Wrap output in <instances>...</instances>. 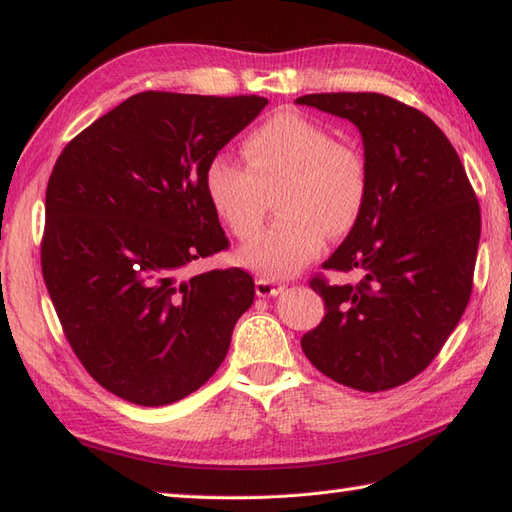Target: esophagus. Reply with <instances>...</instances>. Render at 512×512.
Listing matches in <instances>:
<instances>
[{"mask_svg":"<svg viewBox=\"0 0 512 512\" xmlns=\"http://www.w3.org/2000/svg\"><path fill=\"white\" fill-rule=\"evenodd\" d=\"M286 286H284V281H279V279H270V277H259L257 281H255V292H257V297H275V295H279L281 290H284Z\"/></svg>","mask_w":512,"mask_h":512,"instance_id":"34e87169","label":"esophagus"}]
</instances>
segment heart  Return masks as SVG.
<instances>
[{
	"instance_id": "heart-1",
	"label": "heart",
	"mask_w": 512,
	"mask_h": 512,
	"mask_svg": "<svg viewBox=\"0 0 512 512\" xmlns=\"http://www.w3.org/2000/svg\"><path fill=\"white\" fill-rule=\"evenodd\" d=\"M246 165L213 156L204 191L237 239L262 228L266 193L279 187V220L237 253V262L268 277H288L317 257L330 235H345L361 217L369 189L367 162L336 143L328 127L299 112H277L244 138Z\"/></svg>"
}]
</instances>
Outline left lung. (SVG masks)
Returning <instances> with one entry per match:
<instances>
[{
    "mask_svg": "<svg viewBox=\"0 0 512 512\" xmlns=\"http://www.w3.org/2000/svg\"><path fill=\"white\" fill-rule=\"evenodd\" d=\"M297 103L352 121L369 171L361 217L323 264L363 279H310L325 317L301 347L336 383L394 389L429 367L469 306L480 204L458 151L416 107L376 92L306 94Z\"/></svg>",
    "mask_w": 512,
    "mask_h": 512,
    "instance_id": "left-lung-1",
    "label": "left lung"
}]
</instances>
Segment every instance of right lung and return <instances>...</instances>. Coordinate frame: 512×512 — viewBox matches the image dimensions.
Segmentation results:
<instances>
[{"mask_svg":"<svg viewBox=\"0 0 512 512\" xmlns=\"http://www.w3.org/2000/svg\"><path fill=\"white\" fill-rule=\"evenodd\" d=\"M268 99L140 92L74 136L46 189L41 270L65 339L114 396L160 407L222 365L253 306L242 268L187 277L228 248L204 169Z\"/></svg>","mask_w":512,"mask_h":512,"instance_id":"obj_1","label":"right lung"}]
</instances>
